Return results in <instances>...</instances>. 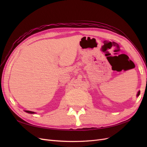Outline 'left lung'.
Masks as SVG:
<instances>
[{
    "mask_svg": "<svg viewBox=\"0 0 147 147\" xmlns=\"http://www.w3.org/2000/svg\"><path fill=\"white\" fill-rule=\"evenodd\" d=\"M140 91H139V92H137V97L140 95Z\"/></svg>",
    "mask_w": 147,
    "mask_h": 147,
    "instance_id": "obj_1",
    "label": "left lung"
}]
</instances>
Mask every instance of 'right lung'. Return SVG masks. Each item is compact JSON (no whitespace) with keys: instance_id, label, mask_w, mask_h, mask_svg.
Instances as JSON below:
<instances>
[{"instance_id":"obj_1","label":"right lung","mask_w":147,"mask_h":147,"mask_svg":"<svg viewBox=\"0 0 147 147\" xmlns=\"http://www.w3.org/2000/svg\"><path fill=\"white\" fill-rule=\"evenodd\" d=\"M25 112L28 113H30V114H34V113H35V112H31V111H29V110H25Z\"/></svg>"}]
</instances>
